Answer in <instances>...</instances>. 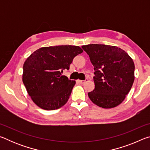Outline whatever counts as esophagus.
Listing matches in <instances>:
<instances>
[{
	"label": "esophagus",
	"instance_id": "34e87169",
	"mask_svg": "<svg viewBox=\"0 0 150 150\" xmlns=\"http://www.w3.org/2000/svg\"><path fill=\"white\" fill-rule=\"evenodd\" d=\"M88 81V79H86L85 80H78V82L79 83H81V84H85V83H86V82H87Z\"/></svg>",
	"mask_w": 150,
	"mask_h": 150
}]
</instances>
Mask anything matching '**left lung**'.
<instances>
[{
    "mask_svg": "<svg viewBox=\"0 0 150 150\" xmlns=\"http://www.w3.org/2000/svg\"><path fill=\"white\" fill-rule=\"evenodd\" d=\"M82 48L94 66L95 88L88 93L100 107L111 108L125 99L134 81V62L125 51L113 45L88 44Z\"/></svg>",
    "mask_w": 150,
    "mask_h": 150,
    "instance_id": "obj_1",
    "label": "left lung"
}]
</instances>
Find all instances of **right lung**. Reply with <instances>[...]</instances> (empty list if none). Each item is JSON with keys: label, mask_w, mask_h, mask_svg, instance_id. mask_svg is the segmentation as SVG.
Segmentation results:
<instances>
[{"label": "right lung", "mask_w": 150, "mask_h": 150, "mask_svg": "<svg viewBox=\"0 0 150 150\" xmlns=\"http://www.w3.org/2000/svg\"><path fill=\"white\" fill-rule=\"evenodd\" d=\"M83 52L76 45L43 47L27 58L23 65L22 81L38 106L52 110L67 102L75 81L62 73L69 69L73 58Z\"/></svg>", "instance_id": "right-lung-1"}]
</instances>
